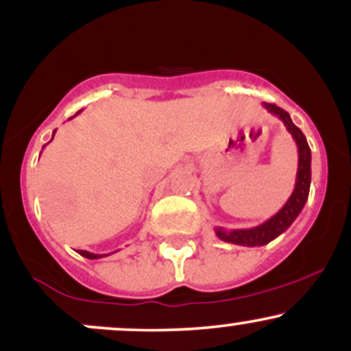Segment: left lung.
<instances>
[{
	"mask_svg": "<svg viewBox=\"0 0 351 351\" xmlns=\"http://www.w3.org/2000/svg\"><path fill=\"white\" fill-rule=\"evenodd\" d=\"M267 112H271L276 117L284 122L285 128L292 138L295 140L297 150H299V168H297V178H295V188H293L291 198L287 203L282 206L279 211L274 215L271 219L265 223L259 224L256 228L249 229H228L224 228H215L216 236L219 237L224 243H231L237 245H245V247H257V245L269 244L271 241L280 236L282 232L287 231L289 226L297 219L300 211L304 209L305 203L308 199L310 191V180H312V170H310V163H312V153H310V147L307 143V138L302 134V130L292 122L291 115L284 110V108L274 106V104H263Z\"/></svg>",
	"mask_w": 351,
	"mask_h": 351,
	"instance_id": "left-lung-1",
	"label": "left lung"
}]
</instances>
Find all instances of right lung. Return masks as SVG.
Listing matches in <instances>:
<instances>
[{
	"label": "right lung",
	"instance_id": "right-lung-1",
	"mask_svg": "<svg viewBox=\"0 0 351 351\" xmlns=\"http://www.w3.org/2000/svg\"><path fill=\"white\" fill-rule=\"evenodd\" d=\"M79 114H80V110L75 115H79ZM71 119H72V117H71ZM54 134H56V132H54ZM54 134H52V138H54ZM79 254H80V256L87 257V259H100V257H107L108 256V254H94V252H88V251H79Z\"/></svg>",
	"mask_w": 351,
	"mask_h": 351
}]
</instances>
